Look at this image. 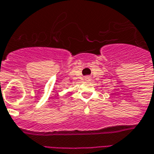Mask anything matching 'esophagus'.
<instances>
[{
  "instance_id": "1",
  "label": "esophagus",
  "mask_w": 154,
  "mask_h": 154,
  "mask_svg": "<svg viewBox=\"0 0 154 154\" xmlns=\"http://www.w3.org/2000/svg\"><path fill=\"white\" fill-rule=\"evenodd\" d=\"M85 79H86V80H89V79H90V77H85Z\"/></svg>"
}]
</instances>
